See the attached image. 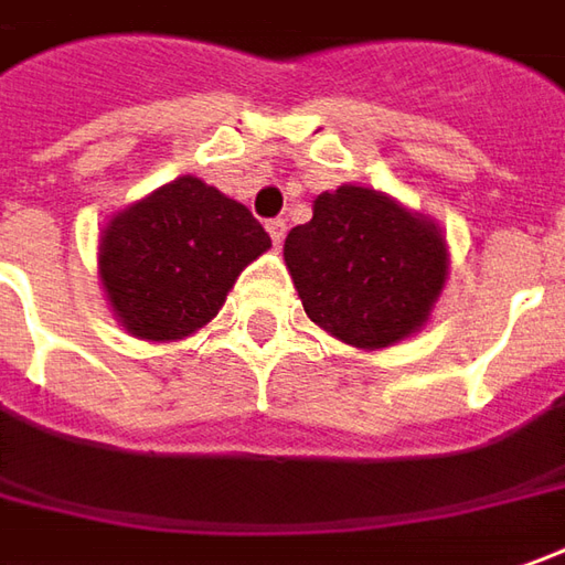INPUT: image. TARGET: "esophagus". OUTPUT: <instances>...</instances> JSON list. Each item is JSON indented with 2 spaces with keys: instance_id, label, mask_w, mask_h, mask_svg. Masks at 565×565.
<instances>
[{
  "instance_id": "esophagus-1",
  "label": "esophagus",
  "mask_w": 565,
  "mask_h": 565,
  "mask_svg": "<svg viewBox=\"0 0 565 565\" xmlns=\"http://www.w3.org/2000/svg\"><path fill=\"white\" fill-rule=\"evenodd\" d=\"M266 228H268V234H271V241H275V247H281L284 234H287V225H284V218H271Z\"/></svg>"
}]
</instances>
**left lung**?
Listing matches in <instances>:
<instances>
[{
    "label": "left lung",
    "mask_w": 565,
    "mask_h": 565,
    "mask_svg": "<svg viewBox=\"0 0 565 565\" xmlns=\"http://www.w3.org/2000/svg\"><path fill=\"white\" fill-rule=\"evenodd\" d=\"M284 266L321 331L374 352L427 328L451 259L436 218L377 188L340 185L290 228Z\"/></svg>",
    "instance_id": "8db88e82"
}]
</instances>
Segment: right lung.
<instances>
[{
    "label": "right lung",
    "instance_id": "add662e5",
    "mask_svg": "<svg viewBox=\"0 0 565 565\" xmlns=\"http://www.w3.org/2000/svg\"><path fill=\"white\" fill-rule=\"evenodd\" d=\"M271 247L244 203L198 175H179L107 218L98 281L120 328L172 343L206 328L237 275Z\"/></svg>",
    "mask_w": 565,
    "mask_h": 565
}]
</instances>
